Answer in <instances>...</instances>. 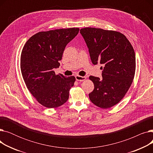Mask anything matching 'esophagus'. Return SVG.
<instances>
[{"instance_id":"34e87169","label":"esophagus","mask_w":153,"mask_h":153,"mask_svg":"<svg viewBox=\"0 0 153 153\" xmlns=\"http://www.w3.org/2000/svg\"><path fill=\"white\" fill-rule=\"evenodd\" d=\"M85 79H86V77H85V76H78V75L76 76V79L78 81H81V82L84 81H85Z\"/></svg>"}]
</instances>
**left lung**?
<instances>
[{
  "instance_id": "1",
  "label": "left lung",
  "mask_w": 153,
  "mask_h": 153,
  "mask_svg": "<svg viewBox=\"0 0 153 153\" xmlns=\"http://www.w3.org/2000/svg\"><path fill=\"white\" fill-rule=\"evenodd\" d=\"M83 36L92 62L102 64V78L91 76L94 85L89 94L91 101L102 108H108L121 100L134 79L136 58L133 48L120 32L101 28H84Z\"/></svg>"
}]
</instances>
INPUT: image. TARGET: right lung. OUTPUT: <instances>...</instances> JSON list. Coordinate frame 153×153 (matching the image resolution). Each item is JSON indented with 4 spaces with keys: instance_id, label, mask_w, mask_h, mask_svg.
<instances>
[{
    "instance_id": "right-lung-1",
    "label": "right lung",
    "mask_w": 153,
    "mask_h": 153,
    "mask_svg": "<svg viewBox=\"0 0 153 153\" xmlns=\"http://www.w3.org/2000/svg\"><path fill=\"white\" fill-rule=\"evenodd\" d=\"M79 28L38 32L24 45L20 68L28 91L45 107H58L69 99L74 76L56 75L53 69L60 66L66 45L79 33Z\"/></svg>"
}]
</instances>
